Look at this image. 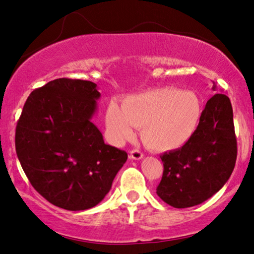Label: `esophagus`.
<instances>
[{
    "label": "esophagus",
    "mask_w": 254,
    "mask_h": 254,
    "mask_svg": "<svg viewBox=\"0 0 254 254\" xmlns=\"http://www.w3.org/2000/svg\"><path fill=\"white\" fill-rule=\"evenodd\" d=\"M142 156H144V154L139 149H132L130 152V159L132 160H140L142 159Z\"/></svg>",
    "instance_id": "34e87169"
}]
</instances>
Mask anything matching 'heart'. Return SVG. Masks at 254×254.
I'll list each match as a JSON object with an SVG mask.
<instances>
[{
	"label": "heart",
	"instance_id": "heart-1",
	"mask_svg": "<svg viewBox=\"0 0 254 254\" xmlns=\"http://www.w3.org/2000/svg\"><path fill=\"white\" fill-rule=\"evenodd\" d=\"M202 113L201 101L190 91L155 88L127 96L122 107L108 106L106 126L110 138L122 144L140 127L142 141L158 152L173 151L190 140Z\"/></svg>",
	"mask_w": 254,
	"mask_h": 254
}]
</instances>
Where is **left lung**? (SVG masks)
<instances>
[{"instance_id": "left-lung-1", "label": "left lung", "mask_w": 254, "mask_h": 254, "mask_svg": "<svg viewBox=\"0 0 254 254\" xmlns=\"http://www.w3.org/2000/svg\"><path fill=\"white\" fill-rule=\"evenodd\" d=\"M213 91H216L215 84ZM160 158L164 169L156 193L168 205L187 208L220 191L229 180L237 158L229 98L216 92L207 101L190 140Z\"/></svg>"}]
</instances>
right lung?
Here are the masks:
<instances>
[{
  "instance_id": "right-lung-1",
  "label": "right lung",
  "mask_w": 254,
  "mask_h": 254,
  "mask_svg": "<svg viewBox=\"0 0 254 254\" xmlns=\"http://www.w3.org/2000/svg\"><path fill=\"white\" fill-rule=\"evenodd\" d=\"M96 84L59 78L31 93L16 127V153L25 175L46 200L67 210L98 205L127 159L107 145L92 122Z\"/></svg>"
}]
</instances>
